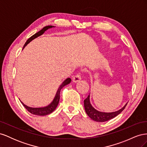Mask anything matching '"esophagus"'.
I'll return each mask as SVG.
<instances>
[{"instance_id": "esophagus-1", "label": "esophagus", "mask_w": 147, "mask_h": 147, "mask_svg": "<svg viewBox=\"0 0 147 147\" xmlns=\"http://www.w3.org/2000/svg\"><path fill=\"white\" fill-rule=\"evenodd\" d=\"M82 79V77H81V74L80 73H78L76 75H75L73 78V82L75 83H77L78 82H79L80 80Z\"/></svg>"}]
</instances>
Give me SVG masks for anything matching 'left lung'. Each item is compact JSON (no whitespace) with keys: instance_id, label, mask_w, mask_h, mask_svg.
<instances>
[{"instance_id":"8db88e82","label":"left lung","mask_w":147,"mask_h":147,"mask_svg":"<svg viewBox=\"0 0 147 147\" xmlns=\"http://www.w3.org/2000/svg\"><path fill=\"white\" fill-rule=\"evenodd\" d=\"M127 104L124 105L122 109L117 111V112L112 113H104L100 112L96 110L92 107L90 102V95L87 98L84 100V106L87 115L90 117L92 120L97 122H104L109 121V120L117 117L118 115L121 113L122 111L126 107Z\"/></svg>"}]
</instances>
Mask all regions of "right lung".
<instances>
[{"label":"right lung","mask_w":147,"mask_h":147,"mask_svg":"<svg viewBox=\"0 0 147 147\" xmlns=\"http://www.w3.org/2000/svg\"><path fill=\"white\" fill-rule=\"evenodd\" d=\"M53 28L52 26H45V27H44L42 30H40L39 32H37L36 34H35L34 35H32V36H31L28 40L26 41V42L25 43L23 47V48L26 45H27L28 44L30 41H32L33 39L37 38V37L40 36V35H42L44 32H45V31H46L47 29H50V28ZM70 82H71V79L70 78H67L61 84V86L58 88V90H57V91L56 92V96L55 97L54 100H53V102H51V103L50 105L45 107H42V108H32V107H28L27 105H24L22 102H21L22 103V104L23 105V106L24 107L28 110V111H29V112L30 113H32V114L40 115V116H45V115L50 114L51 113H52L53 111H54L56 109V107L57 106V105H58L59 99H60V91L61 90V89L63 88L64 86L67 85V84H69L70 83Z\"/></svg>","instance_id":"add662e5"}]
</instances>
